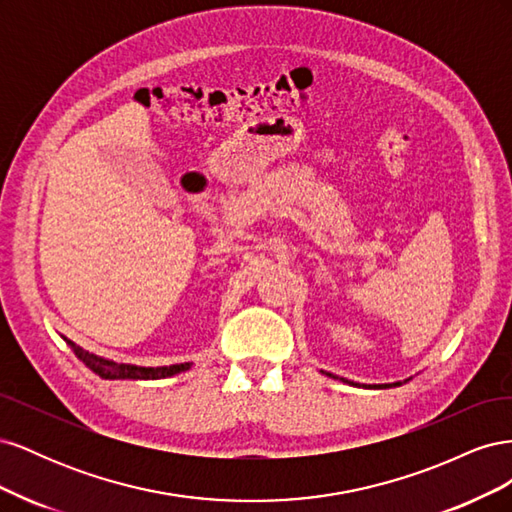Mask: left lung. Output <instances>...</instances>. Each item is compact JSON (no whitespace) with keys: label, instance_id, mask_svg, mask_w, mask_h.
<instances>
[{"label":"left lung","instance_id":"1","mask_svg":"<svg viewBox=\"0 0 512 512\" xmlns=\"http://www.w3.org/2000/svg\"><path fill=\"white\" fill-rule=\"evenodd\" d=\"M327 376L337 378V376H333V374H327ZM339 380L346 382V384H354V382H350V380H346V378H339ZM406 382H410V378H408V380H404V382H393V384H374V386L369 384V389H391V386H401V384H406ZM354 386H356V384H354Z\"/></svg>","mask_w":512,"mask_h":512}]
</instances>
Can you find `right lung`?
I'll use <instances>...</instances> for the list:
<instances>
[{
	"label": "right lung",
	"instance_id": "add662e5",
	"mask_svg": "<svg viewBox=\"0 0 512 512\" xmlns=\"http://www.w3.org/2000/svg\"><path fill=\"white\" fill-rule=\"evenodd\" d=\"M66 342L74 350V354L79 356V359L91 371H94V374H98L104 380H162V378L177 376V374H181V371H188L192 367V363H177V365H164V367H141V365H132V363H115V361L102 359V356H96V354L83 350L81 346L70 342V339H66Z\"/></svg>",
	"mask_w": 512,
	"mask_h": 512
}]
</instances>
